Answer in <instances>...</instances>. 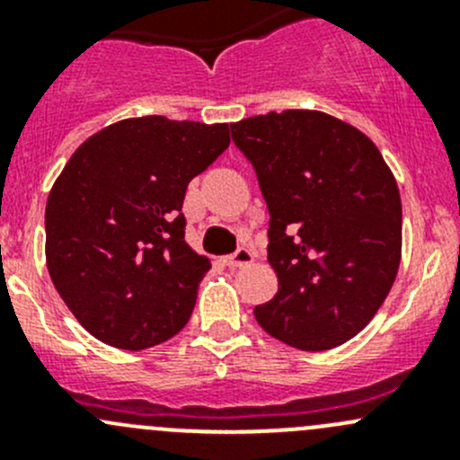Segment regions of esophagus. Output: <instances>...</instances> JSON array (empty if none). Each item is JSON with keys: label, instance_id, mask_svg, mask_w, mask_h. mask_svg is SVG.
I'll return each mask as SVG.
<instances>
[{"label": "esophagus", "instance_id": "esophagus-1", "mask_svg": "<svg viewBox=\"0 0 460 460\" xmlns=\"http://www.w3.org/2000/svg\"><path fill=\"white\" fill-rule=\"evenodd\" d=\"M253 260V253L249 252L247 247H240L238 252L231 253V256L225 258V262L229 264V267H244V264H249Z\"/></svg>", "mask_w": 460, "mask_h": 460}]
</instances>
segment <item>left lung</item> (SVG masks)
<instances>
[{
	"mask_svg": "<svg viewBox=\"0 0 460 460\" xmlns=\"http://www.w3.org/2000/svg\"><path fill=\"white\" fill-rule=\"evenodd\" d=\"M269 208L267 260L278 294L253 309L269 336L303 351L354 338L401 264L396 180L365 133L320 111L231 124Z\"/></svg>",
	"mask_w": 460,
	"mask_h": 460,
	"instance_id": "left-lung-1",
	"label": "left lung"
}]
</instances>
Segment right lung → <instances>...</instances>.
<instances>
[{
  "mask_svg": "<svg viewBox=\"0 0 460 460\" xmlns=\"http://www.w3.org/2000/svg\"><path fill=\"white\" fill-rule=\"evenodd\" d=\"M229 146V124L115 122L71 155L46 202V264L73 316L127 351L173 338L211 269L184 243L189 182Z\"/></svg>",
  "mask_w": 460,
  "mask_h": 460,
  "instance_id": "1",
  "label": "right lung"
}]
</instances>
